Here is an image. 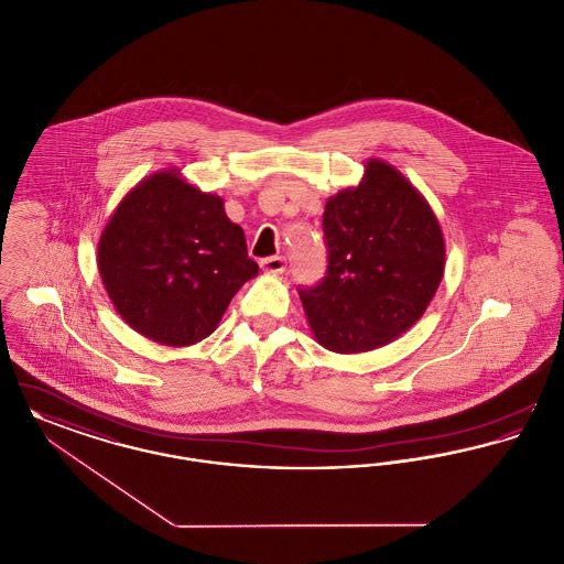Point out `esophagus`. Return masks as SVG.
Here are the masks:
<instances>
[{"label": "esophagus", "instance_id": "obj_1", "mask_svg": "<svg viewBox=\"0 0 564 564\" xmlns=\"http://www.w3.org/2000/svg\"><path fill=\"white\" fill-rule=\"evenodd\" d=\"M260 269L264 270V272H270V274H281V272H285V269H288V262L281 256H272V258H264L260 262Z\"/></svg>", "mask_w": 564, "mask_h": 564}]
</instances>
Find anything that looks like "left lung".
Segmentation results:
<instances>
[{
	"label": "left lung",
	"instance_id": "8db88e82",
	"mask_svg": "<svg viewBox=\"0 0 564 564\" xmlns=\"http://www.w3.org/2000/svg\"><path fill=\"white\" fill-rule=\"evenodd\" d=\"M323 232L327 274L297 290L323 349H380L423 317L444 276V232L393 164L368 159L357 186L327 198Z\"/></svg>",
	"mask_w": 564,
	"mask_h": 564
}]
</instances>
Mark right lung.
Wrapping results in <instances>:
<instances>
[{"instance_id":"right-lung-1","label":"right lung","mask_w":564,"mask_h":564,"mask_svg":"<svg viewBox=\"0 0 564 564\" xmlns=\"http://www.w3.org/2000/svg\"><path fill=\"white\" fill-rule=\"evenodd\" d=\"M97 267L122 322L164 347L217 329L230 300L258 274L221 196L164 169L124 194L97 245Z\"/></svg>"}]
</instances>
